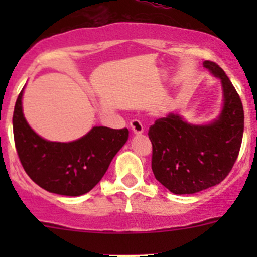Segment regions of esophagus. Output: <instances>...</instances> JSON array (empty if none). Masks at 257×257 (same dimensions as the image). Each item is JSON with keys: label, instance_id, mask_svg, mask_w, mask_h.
<instances>
[{"label": "esophagus", "instance_id": "obj_1", "mask_svg": "<svg viewBox=\"0 0 257 257\" xmlns=\"http://www.w3.org/2000/svg\"><path fill=\"white\" fill-rule=\"evenodd\" d=\"M131 128L134 134H142L144 132L143 124H142L139 120H137V119H134V120L131 121Z\"/></svg>", "mask_w": 257, "mask_h": 257}]
</instances>
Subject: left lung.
I'll return each instance as SVG.
<instances>
[{
    "mask_svg": "<svg viewBox=\"0 0 257 257\" xmlns=\"http://www.w3.org/2000/svg\"><path fill=\"white\" fill-rule=\"evenodd\" d=\"M204 67L221 80L224 104L208 124H191L170 113L150 125L154 177L172 193L195 194L221 183L234 167L243 134V108L236 89L215 62Z\"/></svg>",
    "mask_w": 257,
    "mask_h": 257,
    "instance_id": "8db88e82",
    "label": "left lung"
}]
</instances>
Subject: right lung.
Here are the masks:
<instances>
[{
	"label": "right lung",
	"mask_w": 257,
	"mask_h": 257,
	"mask_svg": "<svg viewBox=\"0 0 257 257\" xmlns=\"http://www.w3.org/2000/svg\"><path fill=\"white\" fill-rule=\"evenodd\" d=\"M22 95L23 89L16 100L12 124L18 158L28 177L59 195L79 196L92 190L128 141V129L93 126L84 137L69 143L46 141L28 125Z\"/></svg>",
	"instance_id": "right-lung-1"
}]
</instances>
